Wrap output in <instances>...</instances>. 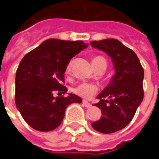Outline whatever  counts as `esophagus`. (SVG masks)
<instances>
[{
    "label": "esophagus",
    "mask_w": 159,
    "mask_h": 159,
    "mask_svg": "<svg viewBox=\"0 0 159 159\" xmlns=\"http://www.w3.org/2000/svg\"><path fill=\"white\" fill-rule=\"evenodd\" d=\"M82 104H83V106L85 107H90L92 106V105H91L89 102H87V101H83V102H82Z\"/></svg>",
    "instance_id": "1"
}]
</instances>
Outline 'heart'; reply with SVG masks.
Returning a JSON list of instances; mask_svg holds the SVG:
<instances>
[{
	"label": "heart",
	"instance_id": "1",
	"mask_svg": "<svg viewBox=\"0 0 159 159\" xmlns=\"http://www.w3.org/2000/svg\"><path fill=\"white\" fill-rule=\"evenodd\" d=\"M102 63H105L107 64V61L102 56H94L92 58V64L93 67H96L98 65L102 64ZM72 69V64L69 63L66 66V72L69 73L71 72ZM97 87L96 85H93L91 83H87V82H83L80 83V85H78L77 87L73 89L74 93H76L79 96L82 97L84 99H91L94 93L97 92Z\"/></svg>",
	"mask_w": 159,
	"mask_h": 159
}]
</instances>
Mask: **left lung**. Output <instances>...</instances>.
I'll use <instances>...</instances> for the list:
<instances>
[{
  "instance_id": "left-lung-1",
  "label": "left lung",
  "mask_w": 159,
  "mask_h": 159,
  "mask_svg": "<svg viewBox=\"0 0 159 159\" xmlns=\"http://www.w3.org/2000/svg\"><path fill=\"white\" fill-rule=\"evenodd\" d=\"M91 46L111 57L116 74L97 98L94 104L102 110L100 120L92 123L98 132L110 134L122 129L131 122L143 99V68L137 54L114 38L92 41Z\"/></svg>"
}]
</instances>
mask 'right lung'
I'll list each match as a JSON object with an SVG mask.
<instances>
[{
	"mask_svg": "<svg viewBox=\"0 0 159 159\" xmlns=\"http://www.w3.org/2000/svg\"><path fill=\"white\" fill-rule=\"evenodd\" d=\"M82 41L47 39L27 53L19 64L16 75L15 101L22 118L39 131H51L60 125L67 106L81 103L78 95L55 97L66 93L64 74L75 55L86 49Z\"/></svg>",
	"mask_w": 159,
	"mask_h": 159,
	"instance_id": "add662e5",
	"label": "right lung"
}]
</instances>
